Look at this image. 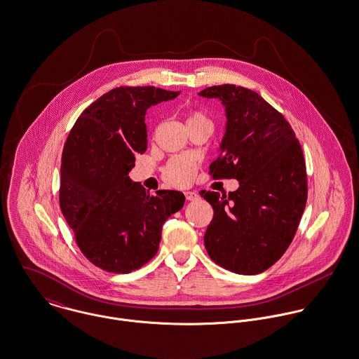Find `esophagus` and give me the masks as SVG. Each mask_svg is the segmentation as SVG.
Wrapping results in <instances>:
<instances>
[{
    "label": "esophagus",
    "instance_id": "34e87169",
    "mask_svg": "<svg viewBox=\"0 0 359 359\" xmlns=\"http://www.w3.org/2000/svg\"><path fill=\"white\" fill-rule=\"evenodd\" d=\"M184 196H186L187 201H196V199L199 198V194L197 191H187Z\"/></svg>",
    "mask_w": 359,
    "mask_h": 359
}]
</instances>
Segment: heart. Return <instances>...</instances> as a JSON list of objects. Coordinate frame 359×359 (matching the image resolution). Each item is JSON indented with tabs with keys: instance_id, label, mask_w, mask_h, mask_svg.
Here are the masks:
<instances>
[{
	"instance_id": "obj_1",
	"label": "heart",
	"mask_w": 359,
	"mask_h": 359,
	"mask_svg": "<svg viewBox=\"0 0 359 359\" xmlns=\"http://www.w3.org/2000/svg\"><path fill=\"white\" fill-rule=\"evenodd\" d=\"M197 121H208V118H206L202 113H199V111H193V113H190V114H189V117H187V123H190V122H197ZM190 179H191V176H190V177H184L179 186H183V184L189 183V182H190Z\"/></svg>"
}]
</instances>
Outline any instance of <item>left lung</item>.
I'll list each match as a JSON object with an SVG mask.
<instances>
[{"instance_id": "8db88e82", "label": "left lung", "mask_w": 359, "mask_h": 359, "mask_svg": "<svg viewBox=\"0 0 359 359\" xmlns=\"http://www.w3.org/2000/svg\"><path fill=\"white\" fill-rule=\"evenodd\" d=\"M226 110L213 179H237V191H201L213 208L203 242L210 259L236 274L270 269L290 245L307 202L306 162L289 122L256 92L215 85L198 93Z\"/></svg>"}]
</instances>
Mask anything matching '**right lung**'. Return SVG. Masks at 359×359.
Instances as JSON below:
<instances>
[{"label": "right lung", "mask_w": 359, "mask_h": 359, "mask_svg": "<svg viewBox=\"0 0 359 359\" xmlns=\"http://www.w3.org/2000/svg\"><path fill=\"white\" fill-rule=\"evenodd\" d=\"M156 86H120L100 96L74 123L62 157L60 209L85 257L117 274L132 273L160 248L162 224L184 194L151 196L128 176L147 150V109L179 96Z\"/></svg>", "instance_id": "1"}]
</instances>
